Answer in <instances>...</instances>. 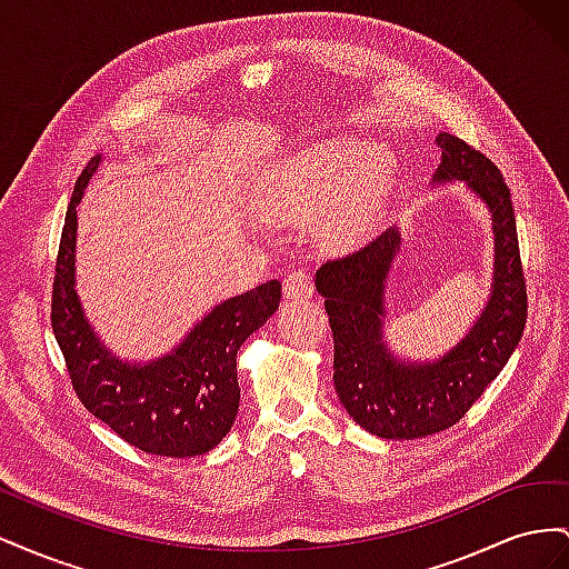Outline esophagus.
Instances as JSON below:
<instances>
[{
  "instance_id": "esophagus-1",
  "label": "esophagus",
  "mask_w": 569,
  "mask_h": 569,
  "mask_svg": "<svg viewBox=\"0 0 569 569\" xmlns=\"http://www.w3.org/2000/svg\"><path fill=\"white\" fill-rule=\"evenodd\" d=\"M313 274L306 268L291 270L284 278V297L287 299H311L313 297Z\"/></svg>"
}]
</instances>
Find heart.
I'll use <instances>...</instances> for the list:
<instances>
[{
  "instance_id": "heart-1",
  "label": "heart",
  "mask_w": 569,
  "mask_h": 569,
  "mask_svg": "<svg viewBox=\"0 0 569 569\" xmlns=\"http://www.w3.org/2000/svg\"><path fill=\"white\" fill-rule=\"evenodd\" d=\"M391 184V161L366 140L308 147L272 170L268 203L291 218H318L322 234L349 244L372 226Z\"/></svg>"
}]
</instances>
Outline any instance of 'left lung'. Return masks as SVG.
Listing matches in <instances>:
<instances>
[{"instance_id": "left-lung-1", "label": "left lung", "mask_w": 569, "mask_h": 569, "mask_svg": "<svg viewBox=\"0 0 569 569\" xmlns=\"http://www.w3.org/2000/svg\"><path fill=\"white\" fill-rule=\"evenodd\" d=\"M435 182L462 180L493 220V284L472 330L435 363L393 358L385 343V284L401 234L389 228L316 272L335 339V389L349 416L382 439H420L453 427L503 370L527 322V282L510 189L485 153L441 132Z\"/></svg>"}]
</instances>
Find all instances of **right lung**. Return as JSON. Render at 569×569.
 Here are the masks:
<instances>
[{
  "mask_svg": "<svg viewBox=\"0 0 569 569\" xmlns=\"http://www.w3.org/2000/svg\"><path fill=\"white\" fill-rule=\"evenodd\" d=\"M101 157L90 159L68 203L51 287V330L82 406L134 449L151 456L209 453L230 432L239 408L237 351L280 306L282 284L270 280L211 308L178 349L128 363L94 335L76 291L78 211Z\"/></svg>",
  "mask_w": 569,
  "mask_h": 569,
  "instance_id": "add662e5",
  "label": "right lung"
}]
</instances>
